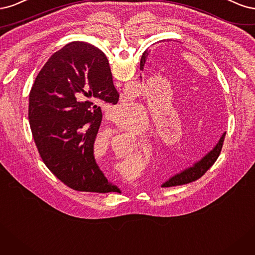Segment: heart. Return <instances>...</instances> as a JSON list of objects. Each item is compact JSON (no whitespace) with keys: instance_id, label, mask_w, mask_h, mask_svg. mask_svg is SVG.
<instances>
[{"instance_id":"heart-1","label":"heart","mask_w":255,"mask_h":255,"mask_svg":"<svg viewBox=\"0 0 255 255\" xmlns=\"http://www.w3.org/2000/svg\"><path fill=\"white\" fill-rule=\"evenodd\" d=\"M129 109L131 111H134L136 117L123 120L122 124H120L121 128L123 130L128 131V132H132V133L142 132V131L146 128V124H147L146 114L142 108V106L134 104V105H131Z\"/></svg>"}]
</instances>
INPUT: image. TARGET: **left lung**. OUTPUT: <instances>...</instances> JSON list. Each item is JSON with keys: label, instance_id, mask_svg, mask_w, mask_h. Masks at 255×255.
I'll return each instance as SVG.
<instances>
[{"label": "left lung", "instance_id": "obj_1", "mask_svg": "<svg viewBox=\"0 0 255 255\" xmlns=\"http://www.w3.org/2000/svg\"><path fill=\"white\" fill-rule=\"evenodd\" d=\"M144 55H146V56L148 55L147 50L143 54L142 58H144ZM225 135H226V132H224L223 135L220 136L219 141L214 146V148L210 150L205 155H203L200 160L196 161L193 165L188 166V167L184 168L183 170L177 172V174H175L168 180H166V181L164 182L161 186L169 187V186H176V185H183V184L193 182V181H195V180L202 177L205 174V171H207L213 165V164H214V162L218 158V155L220 154L221 148H223Z\"/></svg>", "mask_w": 255, "mask_h": 255}]
</instances>
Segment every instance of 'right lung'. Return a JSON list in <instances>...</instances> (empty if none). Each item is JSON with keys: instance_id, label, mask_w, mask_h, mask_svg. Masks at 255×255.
Returning <instances> with one entry per match:
<instances>
[{"instance_id": "right-lung-1", "label": "right lung", "mask_w": 255, "mask_h": 255, "mask_svg": "<svg viewBox=\"0 0 255 255\" xmlns=\"http://www.w3.org/2000/svg\"><path fill=\"white\" fill-rule=\"evenodd\" d=\"M119 97L105 54L79 41L56 52L35 79L28 107L32 136L47 168L73 190L120 192L94 157L101 105H116Z\"/></svg>"}]
</instances>
